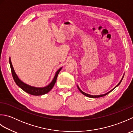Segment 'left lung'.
Here are the masks:
<instances>
[{"label": "left lung", "instance_id": "1", "mask_svg": "<svg viewBox=\"0 0 133 133\" xmlns=\"http://www.w3.org/2000/svg\"><path fill=\"white\" fill-rule=\"evenodd\" d=\"M122 80H121V82H120L119 83V84H118V85L116 86V87H117L118 85H119V84L121 83V82H122ZM78 89H79V91H81V92L82 93V94H83V95H85V96H86V97H90V98H99V97H103V96H104V95H106L107 94H109V92H111V91H112V90H113L115 88H114L113 89H112V90H111V91H109V92H107V93H106V94H103V95H90V94H86V93H85V92H84L83 91H82V90L79 89V87L78 86Z\"/></svg>", "mask_w": 133, "mask_h": 133}]
</instances>
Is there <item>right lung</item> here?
Here are the masks:
<instances>
[{"label":"right lung","mask_w":133,"mask_h":133,"mask_svg":"<svg viewBox=\"0 0 133 133\" xmlns=\"http://www.w3.org/2000/svg\"><path fill=\"white\" fill-rule=\"evenodd\" d=\"M9 62H10L11 70V72H12V77L16 84L19 87H21L22 90H24L25 92H26L27 93H29V94L31 95H44L45 94H47V93L49 92L50 90L52 89L54 86V84L56 82V79H57L58 74L59 73V72H60L61 69H62V67H61V69H59L58 71H56L54 78L53 80L50 83V84H49L47 86H46L44 87L38 88V87H34L29 85H27V84L23 83V82H22L21 80H20L18 78V76L16 75V73L15 72V71H14L10 58L9 59Z\"/></svg>","instance_id":"right-lung-1"}]
</instances>
